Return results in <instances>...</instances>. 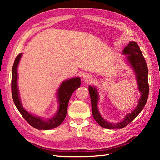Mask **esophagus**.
I'll use <instances>...</instances> for the list:
<instances>
[{"label": "esophagus", "mask_w": 160, "mask_h": 160, "mask_svg": "<svg viewBox=\"0 0 160 160\" xmlns=\"http://www.w3.org/2000/svg\"><path fill=\"white\" fill-rule=\"evenodd\" d=\"M83 81L87 83H90L92 81V77L89 74H85L83 76Z\"/></svg>", "instance_id": "1"}]
</instances>
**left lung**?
I'll use <instances>...</instances> for the list:
<instances>
[{
    "label": "left lung",
    "instance_id": "left-lung-1",
    "mask_svg": "<svg viewBox=\"0 0 160 160\" xmlns=\"http://www.w3.org/2000/svg\"><path fill=\"white\" fill-rule=\"evenodd\" d=\"M123 54L127 55V60L132 66V69L134 70L139 91L141 93V97L139 99L138 104L131 113H128L123 118V120L119 123H112L105 121L99 113L98 107H97L99 95L97 89L94 87L93 88L92 86H89V92H90L91 99L92 112L93 117L99 126L107 129L123 128L131 123L143 109L147 102L149 94L148 66L138 45L135 42H131L123 49Z\"/></svg>",
    "mask_w": 160,
    "mask_h": 160
}]
</instances>
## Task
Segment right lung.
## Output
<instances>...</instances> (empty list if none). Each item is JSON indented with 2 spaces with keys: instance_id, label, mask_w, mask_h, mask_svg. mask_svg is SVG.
Wrapping results in <instances>:
<instances>
[{
  "instance_id": "add662e5",
  "label": "right lung",
  "mask_w": 160,
  "mask_h": 160,
  "mask_svg": "<svg viewBox=\"0 0 160 160\" xmlns=\"http://www.w3.org/2000/svg\"><path fill=\"white\" fill-rule=\"evenodd\" d=\"M22 55V53H20L16 57L12 69V96L16 107L21 113V115L22 116V117L29 123V125L39 130H49L60 126L64 121L67 114L68 104L70 97L73 93V92L75 90H77L78 88H80L81 85L80 78L78 77L74 78H72V79L63 81L61 83L60 88H59L57 92L58 101L59 103L58 112L52 118L44 120V119L39 117V116H33L27 112L21 104L17 84V69Z\"/></svg>"
}]
</instances>
